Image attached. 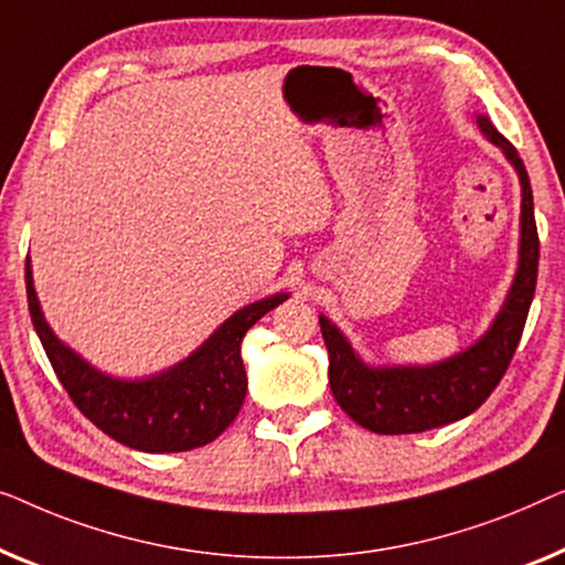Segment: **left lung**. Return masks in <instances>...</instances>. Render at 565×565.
<instances>
[{"label":"left lung","instance_id":"8db88e82","mask_svg":"<svg viewBox=\"0 0 565 565\" xmlns=\"http://www.w3.org/2000/svg\"><path fill=\"white\" fill-rule=\"evenodd\" d=\"M479 127L507 161L518 171L522 184L520 214V266L504 307L491 328L471 348L433 365H365L343 332L328 317H320V330L330 355V388L335 402L353 423L379 435H409L463 419L481 407L510 369L522 338L524 322L535 297L540 241L532 210L530 177L510 140L479 115Z\"/></svg>","mask_w":565,"mask_h":565}]
</instances>
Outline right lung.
<instances>
[{"label":"right lung","instance_id":"add662e5","mask_svg":"<svg viewBox=\"0 0 565 565\" xmlns=\"http://www.w3.org/2000/svg\"><path fill=\"white\" fill-rule=\"evenodd\" d=\"M25 284L33 328L78 412L113 440L142 452L194 450L227 430L248 392L241 359L245 332L289 299V294H274L253 301L222 322L186 361L150 379L122 381L97 371L53 335L38 305L30 258Z\"/></svg>","mask_w":565,"mask_h":565}]
</instances>
